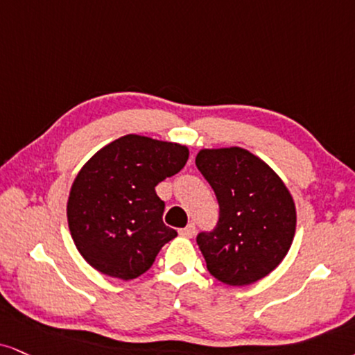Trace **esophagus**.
I'll return each mask as SVG.
<instances>
[{
  "label": "esophagus",
  "instance_id": "34e87169",
  "mask_svg": "<svg viewBox=\"0 0 355 355\" xmlns=\"http://www.w3.org/2000/svg\"><path fill=\"white\" fill-rule=\"evenodd\" d=\"M194 234H196V225L194 224H187L184 229L179 230V235H182V237H187V239L194 237Z\"/></svg>",
  "mask_w": 355,
  "mask_h": 355
}]
</instances>
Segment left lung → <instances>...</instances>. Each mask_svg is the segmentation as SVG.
Segmentation results:
<instances>
[{"instance_id":"8db88e82","label":"left lung","mask_w":355,"mask_h":355,"mask_svg":"<svg viewBox=\"0 0 355 355\" xmlns=\"http://www.w3.org/2000/svg\"><path fill=\"white\" fill-rule=\"evenodd\" d=\"M196 166L218 202L216 227L196 239L209 273L230 286L266 277L282 263L295 237L290 191L268 164L242 148L202 150Z\"/></svg>"}]
</instances>
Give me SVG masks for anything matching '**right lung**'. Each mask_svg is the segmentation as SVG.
Instances as JSON below:
<instances>
[{"label": "right lung", "instance_id": "add662e5", "mask_svg": "<svg viewBox=\"0 0 355 355\" xmlns=\"http://www.w3.org/2000/svg\"><path fill=\"white\" fill-rule=\"evenodd\" d=\"M187 157L181 144L126 135L87 161L67 202L69 229L87 263L120 279L151 268L161 247L178 235L164 225L155 187L184 168Z\"/></svg>", "mask_w": 355, "mask_h": 355}]
</instances>
